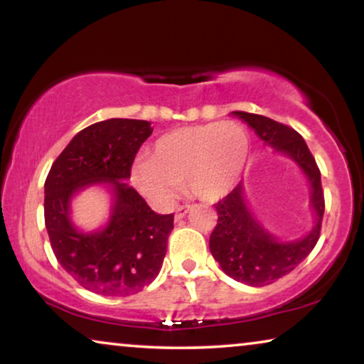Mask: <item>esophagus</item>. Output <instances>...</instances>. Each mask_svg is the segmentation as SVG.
Instances as JSON below:
<instances>
[{"label": "esophagus", "instance_id": "34e87169", "mask_svg": "<svg viewBox=\"0 0 364 364\" xmlns=\"http://www.w3.org/2000/svg\"><path fill=\"white\" fill-rule=\"evenodd\" d=\"M187 212H188L187 207H177V210H176V222L182 220V218L187 215Z\"/></svg>", "mask_w": 364, "mask_h": 364}]
</instances>
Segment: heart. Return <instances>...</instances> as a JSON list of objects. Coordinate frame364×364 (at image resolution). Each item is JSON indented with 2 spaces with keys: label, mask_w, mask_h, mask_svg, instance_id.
Here are the masks:
<instances>
[{
  "label": "heart",
  "mask_w": 364,
  "mask_h": 364,
  "mask_svg": "<svg viewBox=\"0 0 364 364\" xmlns=\"http://www.w3.org/2000/svg\"><path fill=\"white\" fill-rule=\"evenodd\" d=\"M250 136L237 122L181 127L154 144L152 156L132 164V183L152 205L171 207L182 182L193 196L217 200L227 196L245 171Z\"/></svg>",
  "instance_id": "heart-1"
}]
</instances>
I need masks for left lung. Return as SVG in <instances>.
<instances>
[{
	"instance_id": "8db88e82",
	"label": "left lung",
	"mask_w": 364,
	"mask_h": 364,
	"mask_svg": "<svg viewBox=\"0 0 364 364\" xmlns=\"http://www.w3.org/2000/svg\"><path fill=\"white\" fill-rule=\"evenodd\" d=\"M233 114L245 121L267 146L293 159L311 187L310 200L315 210V225L305 237L291 242H278L252 215L243 197L242 183L215 203L218 220L210 235L213 258L233 280L250 287H265L295 270L310 255L320 238L325 213L321 173L306 142L295 129L258 114L243 111Z\"/></svg>"
}]
</instances>
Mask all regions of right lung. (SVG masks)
Wrapping results in <instances>:
<instances>
[{
    "mask_svg": "<svg viewBox=\"0 0 364 364\" xmlns=\"http://www.w3.org/2000/svg\"><path fill=\"white\" fill-rule=\"evenodd\" d=\"M151 122L107 119L82 129L59 154L44 182V222L59 265L89 291L129 296L156 280L173 228V213L159 215L126 182ZM92 183H109L113 208L102 231L72 225L68 203Z\"/></svg>",
    "mask_w": 364,
    "mask_h": 364,
    "instance_id": "right-lung-1",
    "label": "right lung"
}]
</instances>
